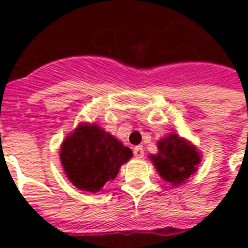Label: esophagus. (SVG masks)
I'll return each instance as SVG.
<instances>
[{
	"label": "esophagus",
	"mask_w": 248,
	"mask_h": 248,
	"mask_svg": "<svg viewBox=\"0 0 248 248\" xmlns=\"http://www.w3.org/2000/svg\"><path fill=\"white\" fill-rule=\"evenodd\" d=\"M134 155H135L136 158H143L144 157V149L143 147H135L134 148Z\"/></svg>",
	"instance_id": "1"
}]
</instances>
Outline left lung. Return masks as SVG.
Returning <instances> with one entry per match:
<instances>
[{"mask_svg":"<svg viewBox=\"0 0 248 248\" xmlns=\"http://www.w3.org/2000/svg\"><path fill=\"white\" fill-rule=\"evenodd\" d=\"M157 148L158 153L149 155V159L165 181L179 186L197 172L202 155L189 140L171 132L157 141Z\"/></svg>","mask_w":248,"mask_h":248,"instance_id":"obj_1","label":"left lung"}]
</instances>
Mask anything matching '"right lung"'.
<instances>
[{
    "label": "right lung",
    "instance_id": "obj_1",
    "mask_svg": "<svg viewBox=\"0 0 248 248\" xmlns=\"http://www.w3.org/2000/svg\"><path fill=\"white\" fill-rule=\"evenodd\" d=\"M60 162L76 188L96 193L118 175L132 152L96 124L81 122L60 145Z\"/></svg>",
    "mask_w": 248,
    "mask_h": 248
}]
</instances>
